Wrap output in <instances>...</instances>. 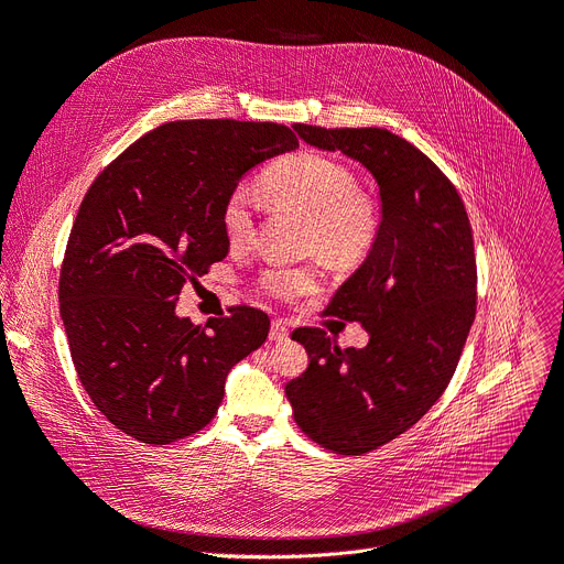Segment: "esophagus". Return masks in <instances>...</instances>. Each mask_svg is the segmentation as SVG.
<instances>
[{
    "mask_svg": "<svg viewBox=\"0 0 564 564\" xmlns=\"http://www.w3.org/2000/svg\"><path fill=\"white\" fill-rule=\"evenodd\" d=\"M290 336V327L285 321H274L272 323V329H269V338L272 340H288Z\"/></svg>",
    "mask_w": 564,
    "mask_h": 564,
    "instance_id": "1",
    "label": "esophagus"
}]
</instances>
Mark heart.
<instances>
[{
  "instance_id": "b5f03b06",
  "label": "heart",
  "mask_w": 564,
  "mask_h": 564,
  "mask_svg": "<svg viewBox=\"0 0 564 564\" xmlns=\"http://www.w3.org/2000/svg\"><path fill=\"white\" fill-rule=\"evenodd\" d=\"M269 200L295 207L311 218V249L338 264H350L369 253L376 239V212L357 193L350 170L323 154L300 152L267 170L260 180ZM221 228L230 247H247L253 239V193L237 186L221 209ZM321 283L315 267H279L262 279L269 295L292 300Z\"/></svg>"
}]
</instances>
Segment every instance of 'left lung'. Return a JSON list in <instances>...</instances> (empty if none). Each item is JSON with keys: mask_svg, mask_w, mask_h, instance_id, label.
<instances>
[{"mask_svg": "<svg viewBox=\"0 0 564 564\" xmlns=\"http://www.w3.org/2000/svg\"><path fill=\"white\" fill-rule=\"evenodd\" d=\"M292 129L315 150L361 163L378 186L376 239L327 306L371 338L340 350L321 329L295 332L311 364L285 384L308 437L338 454H366L417 424L456 371L477 306L470 221L449 180L403 138Z\"/></svg>", "mask_w": 564, "mask_h": 564, "instance_id": "8db88e82", "label": "left lung"}]
</instances>
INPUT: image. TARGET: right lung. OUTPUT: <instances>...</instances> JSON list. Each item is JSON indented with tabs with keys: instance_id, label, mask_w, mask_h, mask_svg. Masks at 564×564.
Returning <instances> with one entry per match:
<instances>
[{
	"instance_id": "add662e5",
	"label": "right lung",
	"mask_w": 564,
	"mask_h": 564,
	"mask_svg": "<svg viewBox=\"0 0 564 564\" xmlns=\"http://www.w3.org/2000/svg\"><path fill=\"white\" fill-rule=\"evenodd\" d=\"M297 147L269 121H170L89 186L62 262L59 313L91 403L140 443L207 426L232 366L264 343L269 317L258 308H230L205 327L175 308L186 279L230 251L221 209L239 180Z\"/></svg>"
}]
</instances>
